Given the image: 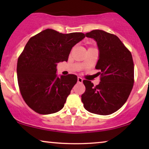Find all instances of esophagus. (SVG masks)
Returning <instances> with one entry per match:
<instances>
[{
	"label": "esophagus",
	"mask_w": 149,
	"mask_h": 149,
	"mask_svg": "<svg viewBox=\"0 0 149 149\" xmlns=\"http://www.w3.org/2000/svg\"><path fill=\"white\" fill-rule=\"evenodd\" d=\"M77 81H78L79 83H82L83 79L81 78V77H78V78H77Z\"/></svg>",
	"instance_id": "34e87169"
}]
</instances>
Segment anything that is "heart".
Masks as SVG:
<instances>
[{
	"label": "heart",
	"mask_w": 149,
	"mask_h": 149,
	"mask_svg": "<svg viewBox=\"0 0 149 149\" xmlns=\"http://www.w3.org/2000/svg\"><path fill=\"white\" fill-rule=\"evenodd\" d=\"M90 48H92V47H90Z\"/></svg>",
	"instance_id": "obj_1"
}]
</instances>
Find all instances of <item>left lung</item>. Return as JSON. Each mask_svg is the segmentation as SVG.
<instances>
[{"instance_id":"obj_1","label":"left lung","mask_w":149,"mask_h":149,"mask_svg":"<svg viewBox=\"0 0 149 149\" xmlns=\"http://www.w3.org/2000/svg\"><path fill=\"white\" fill-rule=\"evenodd\" d=\"M97 42L100 55L95 66L100 70L99 85L83 80L85 91L81 95L84 108L91 113L108 115L122 107L134 83V66L130 50L113 34L94 30L85 34Z\"/></svg>"}]
</instances>
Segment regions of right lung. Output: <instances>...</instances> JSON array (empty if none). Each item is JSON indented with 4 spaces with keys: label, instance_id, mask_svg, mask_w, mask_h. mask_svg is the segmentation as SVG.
<instances>
[{
    "label": "right lung",
    "instance_id": "1",
    "mask_svg": "<svg viewBox=\"0 0 149 149\" xmlns=\"http://www.w3.org/2000/svg\"><path fill=\"white\" fill-rule=\"evenodd\" d=\"M85 37L82 32L62 34L46 29L26 43L17 60V81L24 100L36 113L48 115L64 107L77 77H58L57 64L66 62L72 47Z\"/></svg>",
    "mask_w": 149,
    "mask_h": 149
}]
</instances>
